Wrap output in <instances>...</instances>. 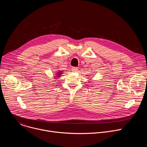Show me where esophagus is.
Segmentation results:
<instances>
[{
	"label": "esophagus",
	"instance_id": "obj_1",
	"mask_svg": "<svg viewBox=\"0 0 147 147\" xmlns=\"http://www.w3.org/2000/svg\"><path fill=\"white\" fill-rule=\"evenodd\" d=\"M77 70H78L77 67H72V69H71V71H73L74 72H76Z\"/></svg>",
	"mask_w": 147,
	"mask_h": 147
}]
</instances>
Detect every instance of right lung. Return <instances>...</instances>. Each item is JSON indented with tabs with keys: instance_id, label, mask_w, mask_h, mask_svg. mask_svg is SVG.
<instances>
[{
	"instance_id": "add662e5",
	"label": "right lung",
	"mask_w": 147,
	"mask_h": 147,
	"mask_svg": "<svg viewBox=\"0 0 147 147\" xmlns=\"http://www.w3.org/2000/svg\"><path fill=\"white\" fill-rule=\"evenodd\" d=\"M56 74H57V75H60V74H62V73H61V72H59V73H56ZM58 76V77H59L60 76Z\"/></svg>"
}]
</instances>
